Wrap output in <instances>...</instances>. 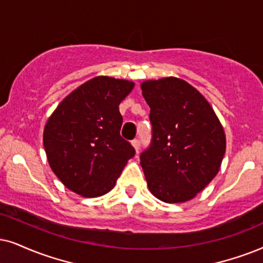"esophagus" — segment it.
Here are the masks:
<instances>
[{"mask_svg":"<svg viewBox=\"0 0 263 263\" xmlns=\"http://www.w3.org/2000/svg\"><path fill=\"white\" fill-rule=\"evenodd\" d=\"M132 145H134V147H135L136 152L138 153V151H139V147H141V141H139L138 138H135L134 141H132Z\"/></svg>","mask_w":263,"mask_h":263,"instance_id":"34e87169","label":"esophagus"}]
</instances>
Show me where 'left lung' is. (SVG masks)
<instances>
[{
	"instance_id": "obj_1",
	"label": "left lung",
	"mask_w": 263,
	"mask_h": 263,
	"mask_svg": "<svg viewBox=\"0 0 263 263\" xmlns=\"http://www.w3.org/2000/svg\"><path fill=\"white\" fill-rule=\"evenodd\" d=\"M141 87L151 108L152 141L139 156L149 191L165 202L191 200L220 170L226 152L221 122L183 80H149Z\"/></svg>"
}]
</instances>
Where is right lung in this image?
Masks as SVG:
<instances>
[{
    "label": "right lung",
    "instance_id": "right-lung-1",
    "mask_svg": "<svg viewBox=\"0 0 263 263\" xmlns=\"http://www.w3.org/2000/svg\"><path fill=\"white\" fill-rule=\"evenodd\" d=\"M135 84L97 76L63 99L43 131L49 166L63 184L79 195L108 193L128 159L131 143L120 136L119 104Z\"/></svg>",
    "mask_w": 263,
    "mask_h": 263
}]
</instances>
